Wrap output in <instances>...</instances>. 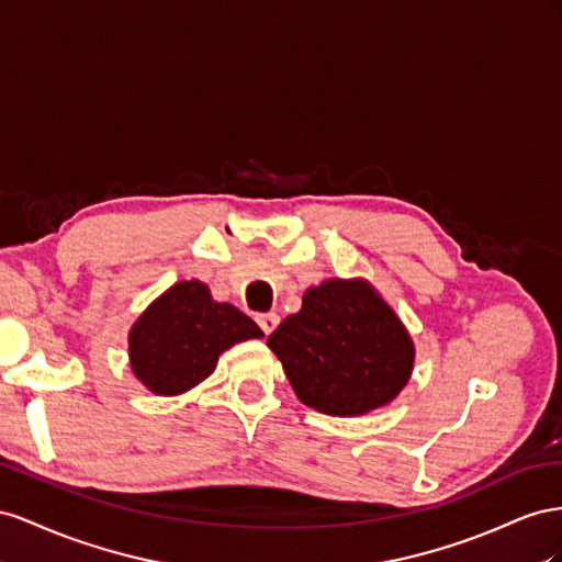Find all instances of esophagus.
<instances>
[{"mask_svg":"<svg viewBox=\"0 0 562 562\" xmlns=\"http://www.w3.org/2000/svg\"><path fill=\"white\" fill-rule=\"evenodd\" d=\"M256 323H259V327L266 334H270V331H276V327L280 325V315L278 313H261V315H256Z\"/></svg>","mask_w":562,"mask_h":562,"instance_id":"1","label":"esophagus"}]
</instances>
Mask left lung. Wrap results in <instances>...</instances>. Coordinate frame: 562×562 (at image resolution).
Returning a JSON list of instances; mask_svg holds the SVG:
<instances>
[{"mask_svg":"<svg viewBox=\"0 0 562 562\" xmlns=\"http://www.w3.org/2000/svg\"><path fill=\"white\" fill-rule=\"evenodd\" d=\"M296 397L315 412L360 416L407 386L414 344L405 325L364 280H325L301 311L268 336Z\"/></svg>","mask_w":562,"mask_h":562,"instance_id":"8db88e82","label":"left lung"}]
</instances>
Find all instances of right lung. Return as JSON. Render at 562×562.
<instances>
[{
    "label": "right lung",
    "instance_id": "obj_1",
    "mask_svg": "<svg viewBox=\"0 0 562 562\" xmlns=\"http://www.w3.org/2000/svg\"><path fill=\"white\" fill-rule=\"evenodd\" d=\"M261 336L259 325L233 303L214 301L204 282L183 280L134 323L132 372L155 395H181L216 370L223 350Z\"/></svg>",
    "mask_w": 562,
    "mask_h": 562
}]
</instances>
